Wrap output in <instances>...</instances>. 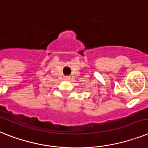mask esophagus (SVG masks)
Segmentation results:
<instances>
[{"mask_svg":"<svg viewBox=\"0 0 148 148\" xmlns=\"http://www.w3.org/2000/svg\"><path fill=\"white\" fill-rule=\"evenodd\" d=\"M70 80V78L68 77H64V80Z\"/></svg>","mask_w":148,"mask_h":148,"instance_id":"esophagus-1","label":"esophagus"}]
</instances>
